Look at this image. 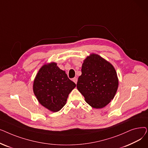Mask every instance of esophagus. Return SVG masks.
<instances>
[{
  "instance_id": "1",
  "label": "esophagus",
  "mask_w": 148,
  "mask_h": 148,
  "mask_svg": "<svg viewBox=\"0 0 148 148\" xmlns=\"http://www.w3.org/2000/svg\"><path fill=\"white\" fill-rule=\"evenodd\" d=\"M73 82L75 83V84H77V81H78V79H77V78H74L73 79Z\"/></svg>"
}]
</instances>
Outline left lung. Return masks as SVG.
Returning <instances> with one entry per match:
<instances>
[{
  "label": "left lung",
  "mask_w": 148,
  "mask_h": 148,
  "mask_svg": "<svg viewBox=\"0 0 148 148\" xmlns=\"http://www.w3.org/2000/svg\"><path fill=\"white\" fill-rule=\"evenodd\" d=\"M118 85L117 73L109 62L95 53L83 60L77 88L92 107L101 108L109 104Z\"/></svg>",
  "instance_id": "1"
}]
</instances>
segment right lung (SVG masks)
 Masks as SVG:
<instances>
[{
  "label": "right lung",
  "instance_id": "right-lung-1",
  "mask_svg": "<svg viewBox=\"0 0 148 148\" xmlns=\"http://www.w3.org/2000/svg\"><path fill=\"white\" fill-rule=\"evenodd\" d=\"M75 86L56 62H50L39 69L34 81L33 90L42 106L57 112L65 105L69 93Z\"/></svg>",
  "mask_w": 148,
  "mask_h": 148
}]
</instances>
